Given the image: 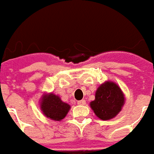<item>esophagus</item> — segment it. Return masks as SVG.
Returning <instances> with one entry per match:
<instances>
[{
  "mask_svg": "<svg viewBox=\"0 0 154 154\" xmlns=\"http://www.w3.org/2000/svg\"><path fill=\"white\" fill-rule=\"evenodd\" d=\"M77 104H78V105H82V106H84V105H86V100H78V101H77Z\"/></svg>",
  "mask_w": 154,
  "mask_h": 154,
  "instance_id": "1",
  "label": "esophagus"
}]
</instances>
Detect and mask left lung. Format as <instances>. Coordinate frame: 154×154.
<instances>
[{"mask_svg": "<svg viewBox=\"0 0 154 154\" xmlns=\"http://www.w3.org/2000/svg\"><path fill=\"white\" fill-rule=\"evenodd\" d=\"M125 101V94L119 85L112 81H106L97 89L95 100L91 101L90 106L99 119L108 120L121 111Z\"/></svg>", "mask_w": 154, "mask_h": 154, "instance_id": "left-lung-1", "label": "left lung"}]
</instances>
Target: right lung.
Wrapping results in <instances>:
<instances>
[{"instance_id": "1", "label": "right lung", "mask_w": 154, "mask_h": 154, "mask_svg": "<svg viewBox=\"0 0 154 154\" xmlns=\"http://www.w3.org/2000/svg\"><path fill=\"white\" fill-rule=\"evenodd\" d=\"M39 106L42 113L47 118L55 121H60L67 116L71 106L61 100L59 96L53 92L44 93L39 100Z\"/></svg>"}]
</instances>
